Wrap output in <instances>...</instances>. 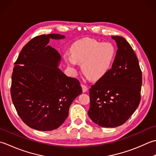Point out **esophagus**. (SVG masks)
Wrapping results in <instances>:
<instances>
[{"mask_svg":"<svg viewBox=\"0 0 156 156\" xmlns=\"http://www.w3.org/2000/svg\"><path fill=\"white\" fill-rule=\"evenodd\" d=\"M81 87H82V91H83V92H86L87 91L88 88H87V87L86 86V85L82 84L81 85Z\"/></svg>","mask_w":156,"mask_h":156,"instance_id":"1","label":"esophagus"}]
</instances>
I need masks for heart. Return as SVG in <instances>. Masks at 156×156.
<instances>
[{"label": "heart", "instance_id": "1", "mask_svg": "<svg viewBox=\"0 0 156 156\" xmlns=\"http://www.w3.org/2000/svg\"><path fill=\"white\" fill-rule=\"evenodd\" d=\"M71 52L63 56L66 62L73 69L81 63L82 72L91 80H98L110 71L116 55L113 44L91 38L76 42L71 46Z\"/></svg>", "mask_w": 156, "mask_h": 156}]
</instances>
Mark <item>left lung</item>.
<instances>
[{
    "label": "left lung",
    "mask_w": 156,
    "mask_h": 156,
    "mask_svg": "<svg viewBox=\"0 0 156 156\" xmlns=\"http://www.w3.org/2000/svg\"><path fill=\"white\" fill-rule=\"evenodd\" d=\"M118 50L112 69L90 89L88 115L94 123L114 128L123 125L140 103L142 73L139 60L123 37L112 36Z\"/></svg>",
    "instance_id": "8db88e82"
}]
</instances>
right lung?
<instances>
[{
	"mask_svg": "<svg viewBox=\"0 0 156 156\" xmlns=\"http://www.w3.org/2000/svg\"><path fill=\"white\" fill-rule=\"evenodd\" d=\"M65 38L55 34L34 37L23 48L15 63L12 103L22 120L37 131H52L61 126L70 106L82 93L77 79L68 77L58 68L60 54L48 46L50 39Z\"/></svg>",
	"mask_w": 156,
	"mask_h": 156,
	"instance_id": "add662e5",
	"label": "right lung"
}]
</instances>
